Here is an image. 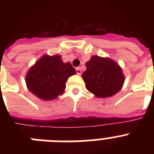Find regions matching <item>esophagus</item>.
I'll list each match as a JSON object with an SVG mask.
<instances>
[{
    "instance_id": "1",
    "label": "esophagus",
    "mask_w": 154,
    "mask_h": 154,
    "mask_svg": "<svg viewBox=\"0 0 154 154\" xmlns=\"http://www.w3.org/2000/svg\"><path fill=\"white\" fill-rule=\"evenodd\" d=\"M76 72H77V74H78L79 75H81L82 74L81 69H80V68H77V69H76Z\"/></svg>"
}]
</instances>
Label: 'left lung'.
I'll list each match as a JSON object with an SVG mask.
<instances>
[{"mask_svg":"<svg viewBox=\"0 0 154 154\" xmlns=\"http://www.w3.org/2000/svg\"><path fill=\"white\" fill-rule=\"evenodd\" d=\"M85 66L82 79L87 90L96 97H111L122 89L125 81L123 70L112 59L93 55Z\"/></svg>","mask_w":154,"mask_h":154,"instance_id":"1","label":"left lung"}]
</instances>
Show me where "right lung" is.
Instances as JSON below:
<instances>
[{"label": "right lung", "instance_id": "1", "mask_svg": "<svg viewBox=\"0 0 154 154\" xmlns=\"http://www.w3.org/2000/svg\"><path fill=\"white\" fill-rule=\"evenodd\" d=\"M75 73L70 62H62L61 55H44L28 71L25 82L32 94L49 101L63 94L68 79Z\"/></svg>", "mask_w": 154, "mask_h": 154}]
</instances>
